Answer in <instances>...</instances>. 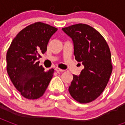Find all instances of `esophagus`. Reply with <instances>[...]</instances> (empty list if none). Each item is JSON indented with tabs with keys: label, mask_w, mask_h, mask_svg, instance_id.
<instances>
[{
	"label": "esophagus",
	"mask_w": 125,
	"mask_h": 125,
	"mask_svg": "<svg viewBox=\"0 0 125 125\" xmlns=\"http://www.w3.org/2000/svg\"><path fill=\"white\" fill-rule=\"evenodd\" d=\"M55 70L57 71V72H64V70H62V69H60V68H55Z\"/></svg>",
	"instance_id": "34e87169"
}]
</instances>
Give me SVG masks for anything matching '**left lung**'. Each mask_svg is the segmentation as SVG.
I'll list each match as a JSON object with an SVG mask.
<instances>
[{
	"label": "left lung",
	"instance_id": "8db88e82",
	"mask_svg": "<svg viewBox=\"0 0 125 125\" xmlns=\"http://www.w3.org/2000/svg\"><path fill=\"white\" fill-rule=\"evenodd\" d=\"M62 30L73 40L76 60L84 66L80 76L73 75L69 92L80 103L92 102L104 91L113 71L110 48L103 36L88 25L79 23Z\"/></svg>",
	"mask_w": 125,
	"mask_h": 125
}]
</instances>
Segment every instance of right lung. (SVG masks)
Masks as SVG:
<instances>
[{
    "label": "right lung",
    "instance_id": "1",
    "mask_svg": "<svg viewBox=\"0 0 125 125\" xmlns=\"http://www.w3.org/2000/svg\"><path fill=\"white\" fill-rule=\"evenodd\" d=\"M57 29L46 23L36 22L18 33L7 53V71L10 80L27 99L35 100L44 94L54 70L47 72L39 65V58Z\"/></svg>",
    "mask_w": 125,
    "mask_h": 125
}]
</instances>
